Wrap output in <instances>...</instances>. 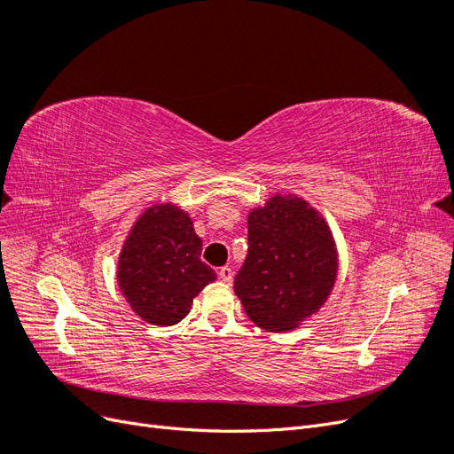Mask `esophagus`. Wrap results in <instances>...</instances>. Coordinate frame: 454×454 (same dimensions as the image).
I'll return each mask as SVG.
<instances>
[{
  "label": "esophagus",
  "mask_w": 454,
  "mask_h": 454,
  "mask_svg": "<svg viewBox=\"0 0 454 454\" xmlns=\"http://www.w3.org/2000/svg\"><path fill=\"white\" fill-rule=\"evenodd\" d=\"M217 274H219V278H222L227 284L232 280V269H229V267H222Z\"/></svg>",
  "instance_id": "1"
}]
</instances>
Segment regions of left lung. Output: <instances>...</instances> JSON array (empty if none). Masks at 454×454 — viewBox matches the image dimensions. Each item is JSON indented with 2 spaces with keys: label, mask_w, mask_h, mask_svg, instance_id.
I'll return each instance as SVG.
<instances>
[{
  "label": "left lung",
  "mask_w": 454,
  "mask_h": 454,
  "mask_svg": "<svg viewBox=\"0 0 454 454\" xmlns=\"http://www.w3.org/2000/svg\"><path fill=\"white\" fill-rule=\"evenodd\" d=\"M335 277L332 231L307 200L274 195L250 212L235 294L255 325L274 333L295 329L325 303Z\"/></svg>",
  "instance_id": "left-lung-1"
}]
</instances>
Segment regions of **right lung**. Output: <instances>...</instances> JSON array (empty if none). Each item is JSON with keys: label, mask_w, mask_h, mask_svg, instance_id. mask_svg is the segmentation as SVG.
<instances>
[{"label": "right lung", "mask_w": 454, "mask_h": 454, "mask_svg": "<svg viewBox=\"0 0 454 454\" xmlns=\"http://www.w3.org/2000/svg\"><path fill=\"white\" fill-rule=\"evenodd\" d=\"M202 240L189 215L172 204L147 208L134 223L119 257L122 295L142 320L174 325L215 272L200 261Z\"/></svg>", "instance_id": "right-lung-1"}]
</instances>
